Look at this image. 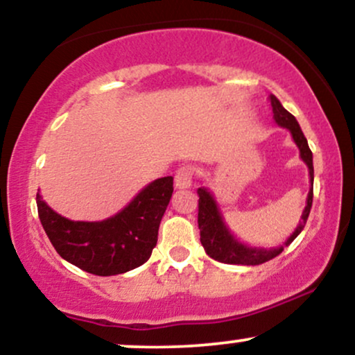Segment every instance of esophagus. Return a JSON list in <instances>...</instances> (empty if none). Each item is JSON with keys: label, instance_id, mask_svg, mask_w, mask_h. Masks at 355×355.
Returning a JSON list of instances; mask_svg holds the SVG:
<instances>
[{"label": "esophagus", "instance_id": "esophagus-1", "mask_svg": "<svg viewBox=\"0 0 355 355\" xmlns=\"http://www.w3.org/2000/svg\"><path fill=\"white\" fill-rule=\"evenodd\" d=\"M193 180V170L189 165H183L175 172V187L177 189H190Z\"/></svg>", "mask_w": 355, "mask_h": 355}]
</instances>
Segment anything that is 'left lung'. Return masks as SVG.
I'll list each match as a JSON object with an SVG mask.
<instances>
[{
  "label": "left lung",
  "mask_w": 355,
  "mask_h": 355,
  "mask_svg": "<svg viewBox=\"0 0 355 355\" xmlns=\"http://www.w3.org/2000/svg\"><path fill=\"white\" fill-rule=\"evenodd\" d=\"M270 107L274 112L275 121L284 128L291 130L292 138L299 146L300 157L309 166V175H311V190H309L307 197V205H305L302 220L299 222L294 234L288 237L285 245H291L294 242L297 235L302 232V229L307 223L309 214L312 209V198H313V164H312V152L309 148L307 138L304 137L302 130H300L299 123H297L295 116L292 113H288L287 110L282 107L279 100L274 95H270ZM198 229H200V242L203 248H205L207 255H210L214 260L223 263H235V266H260V263L268 262L274 257L282 254L284 247L270 248H252L240 243L234 235L230 234L229 229L223 223L222 215L217 209V203H215L214 197L210 195V191L207 189H198Z\"/></svg>",
  "instance_id": "obj_1"
}]
</instances>
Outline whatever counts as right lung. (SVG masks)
I'll use <instances>...</instances> for the list:
<instances>
[{
    "label": "right lung",
    "mask_w": 355,
    "mask_h": 355,
    "mask_svg": "<svg viewBox=\"0 0 355 355\" xmlns=\"http://www.w3.org/2000/svg\"><path fill=\"white\" fill-rule=\"evenodd\" d=\"M173 193V177L145 187L115 217L73 222L61 217L36 193L42 225L64 260L93 275H118L144 266L157 245L158 227Z\"/></svg>",
    "instance_id": "add662e5"
}]
</instances>
